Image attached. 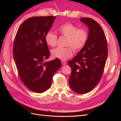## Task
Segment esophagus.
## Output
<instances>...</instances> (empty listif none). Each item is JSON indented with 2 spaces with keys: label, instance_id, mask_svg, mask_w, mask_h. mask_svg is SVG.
<instances>
[{
  "label": "esophagus",
  "instance_id": "1",
  "mask_svg": "<svg viewBox=\"0 0 121 121\" xmlns=\"http://www.w3.org/2000/svg\"><path fill=\"white\" fill-rule=\"evenodd\" d=\"M61 64H62V65H67V63L65 61H61Z\"/></svg>",
  "mask_w": 121,
  "mask_h": 121
}]
</instances>
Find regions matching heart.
Masks as SVG:
<instances>
[{
  "instance_id": "obj_1",
  "label": "heart",
  "mask_w": 121,
  "mask_h": 121,
  "mask_svg": "<svg viewBox=\"0 0 121 121\" xmlns=\"http://www.w3.org/2000/svg\"><path fill=\"white\" fill-rule=\"evenodd\" d=\"M57 31L62 35L67 37L66 46L67 47H57L52 50L53 57L66 60L73 55V50L79 51L85 46L88 39L87 31L84 29H78L71 23L62 25L58 28ZM57 36L52 32H48L45 36V41L47 44L52 47L56 46Z\"/></svg>"
}]
</instances>
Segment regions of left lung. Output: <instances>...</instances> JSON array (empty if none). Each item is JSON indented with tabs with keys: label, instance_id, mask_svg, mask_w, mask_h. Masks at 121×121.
Segmentation results:
<instances>
[{
	"label": "left lung",
	"instance_id": "left-lung-1",
	"mask_svg": "<svg viewBox=\"0 0 121 121\" xmlns=\"http://www.w3.org/2000/svg\"><path fill=\"white\" fill-rule=\"evenodd\" d=\"M80 21L88 27V37L85 46L69 61L71 68L69 85L76 93L85 94L100 81L108 56V45L104 33L95 21L81 17Z\"/></svg>",
	"mask_w": 121,
	"mask_h": 121
}]
</instances>
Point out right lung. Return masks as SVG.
Listing matches in <instances>:
<instances>
[{
  "mask_svg": "<svg viewBox=\"0 0 121 121\" xmlns=\"http://www.w3.org/2000/svg\"><path fill=\"white\" fill-rule=\"evenodd\" d=\"M56 17H34L23 23L14 39L13 54L19 76L29 89L41 93L52 85V77L61 66V61L44 62L50 56L45 36Z\"/></svg>",
  "mask_w": 121,
  "mask_h": 121,
  "instance_id": "add662e5",
  "label": "right lung"
}]
</instances>
